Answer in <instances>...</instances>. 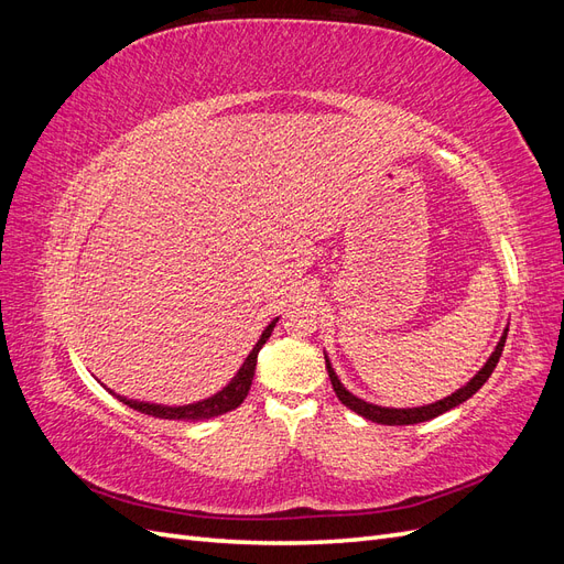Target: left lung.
Returning a JSON list of instances; mask_svg holds the SVG:
<instances>
[{
	"label": "left lung",
	"mask_w": 564,
	"mask_h": 564,
	"mask_svg": "<svg viewBox=\"0 0 564 564\" xmlns=\"http://www.w3.org/2000/svg\"><path fill=\"white\" fill-rule=\"evenodd\" d=\"M506 336H508V329L503 332V336H501V340H499V346H497V350L491 352L487 365H485L480 371H477L475 377H473L464 388H458V390L454 392V395H449V398H445V400H440V402H435V404H429V406L388 409V406L369 404V402H365V400H360V398H355L352 392H348L344 386H340V381H338V377L334 373L329 360H327V371H329V379H332L336 398H338L340 402H344L348 409H352L355 414H360V416H365V419H369V421L383 423V425H412V423H421V421H431V419H435V416H440V414L449 412V409L458 406L460 402H466L468 398H473L475 392L480 390V388L485 386V381L491 377L494 367H497L499 357H501V352H503V346H506Z\"/></svg>",
	"instance_id": "1"
}]
</instances>
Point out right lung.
Segmentation results:
<instances>
[{
    "label": "right lung",
    "mask_w": 564,
    "mask_h": 564,
    "mask_svg": "<svg viewBox=\"0 0 564 564\" xmlns=\"http://www.w3.org/2000/svg\"><path fill=\"white\" fill-rule=\"evenodd\" d=\"M275 324H278V319H272L268 324L265 332L259 338V344L253 346V350L249 352L245 365L240 367V371H237V377L209 400L185 404V406H162V404H148V402H135V400L119 398V395H115V392H112V395L119 398V402H124L127 406L135 409V412L155 416V419H164V421H202V419H212V416H220L226 412H232V409L240 406L247 398V392H249L251 381H253V371H256V357H259V350L263 348V344L268 340V336L272 334V327H275Z\"/></svg>",
    "instance_id": "right-lung-1"
}]
</instances>
